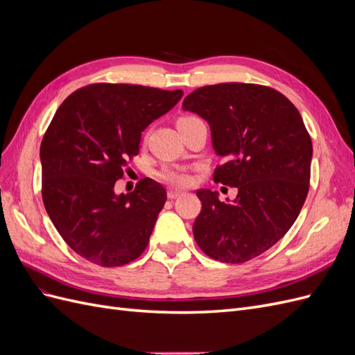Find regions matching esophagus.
Instances as JSON below:
<instances>
[{
	"label": "esophagus",
	"mask_w": 355,
	"mask_h": 355,
	"mask_svg": "<svg viewBox=\"0 0 355 355\" xmlns=\"http://www.w3.org/2000/svg\"><path fill=\"white\" fill-rule=\"evenodd\" d=\"M182 194H184V191H180V189H170V191L167 192V197H168L170 200H175V198L180 197Z\"/></svg>",
	"instance_id": "34e87169"
}]
</instances>
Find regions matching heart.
I'll return each instance as SVG.
<instances>
[{"label":"heart","mask_w":355,"mask_h":355,"mask_svg":"<svg viewBox=\"0 0 355 355\" xmlns=\"http://www.w3.org/2000/svg\"><path fill=\"white\" fill-rule=\"evenodd\" d=\"M188 118L191 116H182L178 121H184V120H188ZM158 178L175 187H188L192 182L189 171L184 167H164L158 173Z\"/></svg>","instance_id":"heart-1"}]
</instances>
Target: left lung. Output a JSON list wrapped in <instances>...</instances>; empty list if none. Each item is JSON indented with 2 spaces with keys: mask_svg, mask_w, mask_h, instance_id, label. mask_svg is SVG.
<instances>
[{
  "mask_svg": "<svg viewBox=\"0 0 355 355\" xmlns=\"http://www.w3.org/2000/svg\"><path fill=\"white\" fill-rule=\"evenodd\" d=\"M182 108L209 123L214 153L227 159L214 182L239 189L234 201L197 191L194 239L216 261H250L284 237L308 196L313 142L302 116L280 92L244 83L204 85Z\"/></svg>",
  "mask_w": 355,
  "mask_h": 355,
  "instance_id": "left-lung-1",
  "label": "left lung"
}]
</instances>
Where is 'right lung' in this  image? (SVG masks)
I'll list each match as a JSON object with an SVG mask.
<instances>
[{"instance_id":"add662e5","label":"right lung","mask_w":355,"mask_h":355,"mask_svg":"<svg viewBox=\"0 0 355 355\" xmlns=\"http://www.w3.org/2000/svg\"><path fill=\"white\" fill-rule=\"evenodd\" d=\"M182 90L90 84L59 106L40 148L42 201L62 239L84 259L121 266L141 256L167 200L145 178L130 194L115 182L139 153L145 128L180 101Z\"/></svg>"}]
</instances>
